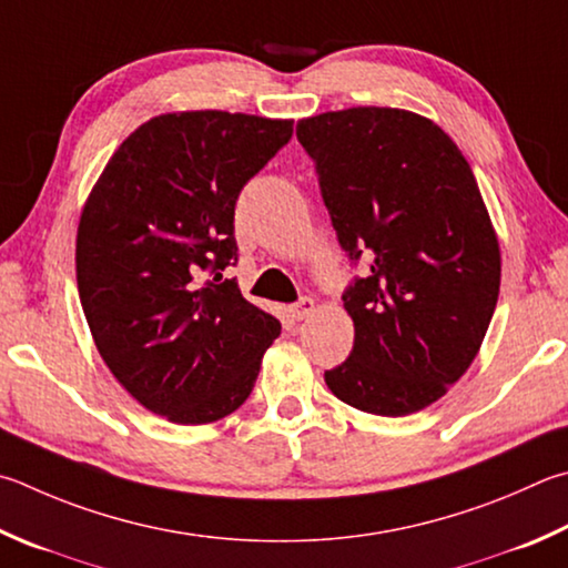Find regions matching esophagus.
I'll return each mask as SVG.
<instances>
[{"label":"esophagus","instance_id":"34e87169","mask_svg":"<svg viewBox=\"0 0 568 568\" xmlns=\"http://www.w3.org/2000/svg\"><path fill=\"white\" fill-rule=\"evenodd\" d=\"M291 313H293V320L311 317V315L315 313V301H313V297H301V301H297V303L291 307Z\"/></svg>","mask_w":568,"mask_h":568}]
</instances>
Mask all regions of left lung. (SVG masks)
Wrapping results in <instances>:
<instances>
[{
  "label": "left lung",
  "mask_w": 568,
  "mask_h": 568,
  "mask_svg": "<svg viewBox=\"0 0 568 568\" xmlns=\"http://www.w3.org/2000/svg\"><path fill=\"white\" fill-rule=\"evenodd\" d=\"M353 267V353L325 383L369 415L425 409L467 373L499 297L501 257L467 159L437 123L355 106L297 121Z\"/></svg>",
  "instance_id": "1"
}]
</instances>
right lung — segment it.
<instances>
[{"label":"right lung","mask_w":568,"mask_h":568,"mask_svg":"<svg viewBox=\"0 0 568 568\" xmlns=\"http://www.w3.org/2000/svg\"><path fill=\"white\" fill-rule=\"evenodd\" d=\"M293 121L166 113L106 163L77 235L81 307L113 377L153 415L215 422L248 399L281 323L223 275L235 203Z\"/></svg>","instance_id":"1"}]
</instances>
